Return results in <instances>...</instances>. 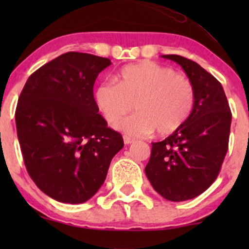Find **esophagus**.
Masks as SVG:
<instances>
[{
	"instance_id": "34e87169",
	"label": "esophagus",
	"mask_w": 249,
	"mask_h": 249,
	"mask_svg": "<svg viewBox=\"0 0 249 249\" xmlns=\"http://www.w3.org/2000/svg\"><path fill=\"white\" fill-rule=\"evenodd\" d=\"M123 139H124V144L125 145H128V144H131V142H134V139H132L131 137H127V136L123 137Z\"/></svg>"
}]
</instances>
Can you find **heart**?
I'll use <instances>...</instances> for the list:
<instances>
[{
  "instance_id": "1",
  "label": "heart",
  "mask_w": 249,
  "mask_h": 249,
  "mask_svg": "<svg viewBox=\"0 0 249 249\" xmlns=\"http://www.w3.org/2000/svg\"><path fill=\"white\" fill-rule=\"evenodd\" d=\"M118 83L103 82L95 91L98 110L108 123H115L136 107L138 112L117 124L125 133L142 137L161 136L178 131L188 121L196 105V88L187 77L172 68L152 61L124 67Z\"/></svg>"
}]
</instances>
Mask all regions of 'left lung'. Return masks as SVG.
Masks as SVG:
<instances>
[{
  "instance_id": "left-lung-1",
  "label": "left lung",
  "mask_w": 249,
  "mask_h": 249,
  "mask_svg": "<svg viewBox=\"0 0 249 249\" xmlns=\"http://www.w3.org/2000/svg\"><path fill=\"white\" fill-rule=\"evenodd\" d=\"M178 63L196 88L188 121L162 142H152L145 173L162 198L185 201L198 196L216 179L228 148L231 113L222 85L198 63L162 55Z\"/></svg>"
}]
</instances>
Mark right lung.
Here are the masks:
<instances>
[{
    "instance_id": "1",
    "label": "right lung",
    "mask_w": 249,
    "mask_h": 249,
    "mask_svg": "<svg viewBox=\"0 0 249 249\" xmlns=\"http://www.w3.org/2000/svg\"><path fill=\"white\" fill-rule=\"evenodd\" d=\"M111 64L104 57L63 53L28 78L17 103V137L37 187L65 204L92 198L124 146L98 113L93 84Z\"/></svg>"
}]
</instances>
